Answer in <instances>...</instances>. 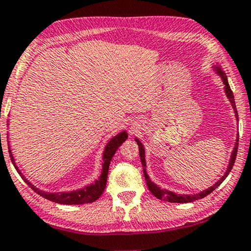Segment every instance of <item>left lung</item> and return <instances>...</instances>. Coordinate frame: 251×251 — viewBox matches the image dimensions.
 <instances>
[{
	"label": "left lung",
	"instance_id": "left-lung-1",
	"mask_svg": "<svg viewBox=\"0 0 251 251\" xmlns=\"http://www.w3.org/2000/svg\"><path fill=\"white\" fill-rule=\"evenodd\" d=\"M213 71H215L217 75H218L220 78L223 80V83L225 85V93H226V96L228 98L230 104H232L233 109H234V113H235V117H236V120H239V116H238V111H236V105H235V101H234V95H233V92L232 89H230V87L228 85V81H227V76H226V73L223 71L222 68H220L219 65H213ZM135 142L138 143L139 146V153H140V159H141V163H142V168H143V175H145V179H146V182H147V186H148V188L150 192L155 198H157L158 200H163V201H166V202H171V203H189V202H194L196 201V200H200V199H203L205 198L206 195H209L210 193H212L213 190H215L217 187H218L220 183H222L224 180L226 179V176L229 175L230 170H232L233 165H234L235 163V158H236V153H238V147H239V134H238V138H236V142H235V146L234 148H233V151H232V155H230V159H229V163H228V166H227L226 169V172L224 173V176L220 178L218 181H217L215 185H212L211 187H209V188H206L204 190H202L201 193L199 194H190V195H187V194H176V193H173L171 190H168V189H163L160 188L156 185V183H153L151 180H150L149 176L147 175V164H146V156H145V148H143V145L141 143V141L138 138H135Z\"/></svg>",
	"mask_w": 251,
	"mask_h": 251
}]
</instances>
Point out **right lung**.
<instances>
[{"instance_id":"1","label":"right lung","mask_w":251,"mask_h":251,"mask_svg":"<svg viewBox=\"0 0 251 251\" xmlns=\"http://www.w3.org/2000/svg\"><path fill=\"white\" fill-rule=\"evenodd\" d=\"M127 133L126 131L120 132L119 134H117L116 136H113L112 139H110V141L106 143L104 151H103V163H102V172L101 176H99L98 180H95L94 182H92L91 185L85 186L83 188L76 189V190H72V192H59V193H48V192H43V190H40L39 188H36L34 185H32L31 182L28 181L27 179L25 178L24 175L19 171L18 166L16 165L15 163V158H13L11 150H10V146H9V152H10V158H11V162L15 169L17 170V172L19 173V176L24 179V181L27 183V185L31 187V188L34 190L36 194H39L40 196L45 198L49 201L55 202V203H59V204H86V203H92L95 202L100 196L102 195V193L104 192L105 186H106V179H108V172H109V166H110V162H111L113 155H115L117 149L119 148L120 145L124 141H126L127 139Z\"/></svg>"}]
</instances>
